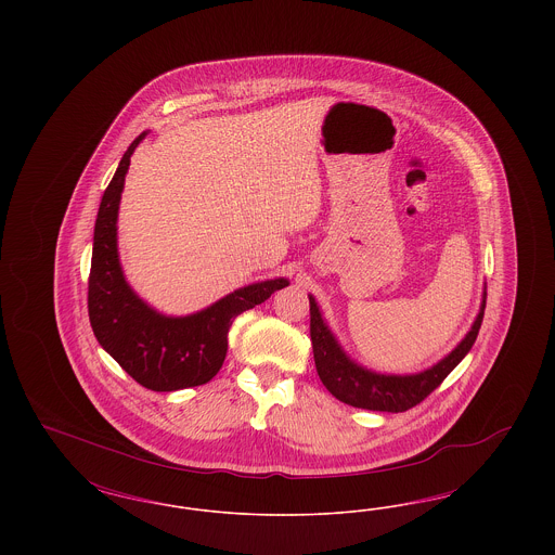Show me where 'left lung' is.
Returning <instances> with one entry per match:
<instances>
[{"mask_svg":"<svg viewBox=\"0 0 555 555\" xmlns=\"http://www.w3.org/2000/svg\"><path fill=\"white\" fill-rule=\"evenodd\" d=\"M485 304H487V293L470 333L446 360H441L433 369L424 370L421 374L389 376V374H376L353 364L335 341L331 331L326 328L324 320L318 312L314 297H310V337H312L318 376L322 385L347 405L374 410V412H405L430 396L448 378L449 372L455 369L464 360V356L473 349L478 328L482 324V317H485Z\"/></svg>","mask_w":555,"mask_h":555,"instance_id":"1","label":"left lung"}]
</instances>
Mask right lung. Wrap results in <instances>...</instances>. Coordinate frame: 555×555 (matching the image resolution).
Segmentation results:
<instances>
[{"label": "right lung", "instance_id": "1", "mask_svg": "<svg viewBox=\"0 0 555 555\" xmlns=\"http://www.w3.org/2000/svg\"><path fill=\"white\" fill-rule=\"evenodd\" d=\"M143 137L145 132L125 152L100 204L87 308L100 345L139 385L152 391H179L214 378L227 358L233 320L287 287L289 281L274 279L243 287L193 317L166 318L147 308L127 285L116 249V218L125 175Z\"/></svg>", "mask_w": 555, "mask_h": 555}]
</instances>
